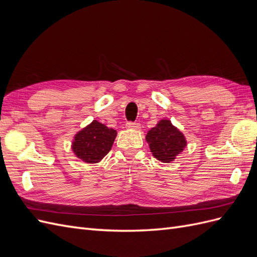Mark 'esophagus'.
Segmentation results:
<instances>
[{"mask_svg":"<svg viewBox=\"0 0 257 257\" xmlns=\"http://www.w3.org/2000/svg\"><path fill=\"white\" fill-rule=\"evenodd\" d=\"M125 126L131 130H138L141 125H139V123H136V122H127Z\"/></svg>","mask_w":257,"mask_h":257,"instance_id":"1","label":"esophagus"}]
</instances>
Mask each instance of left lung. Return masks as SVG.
I'll return each instance as SVG.
<instances>
[{"label": "left lung", "mask_w": 257, "mask_h": 257, "mask_svg": "<svg viewBox=\"0 0 257 257\" xmlns=\"http://www.w3.org/2000/svg\"><path fill=\"white\" fill-rule=\"evenodd\" d=\"M154 158L163 163L173 162L186 146L183 134L169 120H161L146 136Z\"/></svg>", "instance_id": "left-lung-1"}]
</instances>
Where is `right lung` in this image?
<instances>
[{
  "label": "right lung",
  "mask_w": 257,
  "mask_h": 257,
  "mask_svg": "<svg viewBox=\"0 0 257 257\" xmlns=\"http://www.w3.org/2000/svg\"><path fill=\"white\" fill-rule=\"evenodd\" d=\"M115 136V130L94 120L76 134L72 149L83 162L97 163L110 151Z\"/></svg>",
  "instance_id": "right-lung-1"
}]
</instances>
